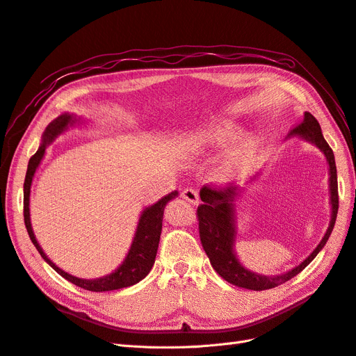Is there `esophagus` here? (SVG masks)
Here are the masks:
<instances>
[{"label": "esophagus", "mask_w": 356, "mask_h": 356, "mask_svg": "<svg viewBox=\"0 0 356 356\" xmlns=\"http://www.w3.org/2000/svg\"><path fill=\"white\" fill-rule=\"evenodd\" d=\"M181 197L190 202L191 204H197L199 203V191L193 187H187L181 191Z\"/></svg>", "instance_id": "obj_1"}]
</instances>
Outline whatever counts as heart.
Segmentation results:
<instances>
[{
  "label": "heart",
  "instance_id": "b5f03b06",
  "mask_svg": "<svg viewBox=\"0 0 356 356\" xmlns=\"http://www.w3.org/2000/svg\"><path fill=\"white\" fill-rule=\"evenodd\" d=\"M233 136H234V129L230 124L227 123L215 124L209 129L208 132L191 138L188 143V149L190 152H199V149L204 147L221 145L225 141L232 139ZM254 153H255V148L252 143H241L239 145H236L229 153L227 159L224 160L222 166L218 170V177L224 181H227V179H233L236 177L243 175L248 170V168H250L252 163Z\"/></svg>",
  "mask_w": 356,
  "mask_h": 356
}]
</instances>
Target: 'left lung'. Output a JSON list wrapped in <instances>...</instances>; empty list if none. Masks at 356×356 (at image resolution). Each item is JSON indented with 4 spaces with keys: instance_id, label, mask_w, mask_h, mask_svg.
Returning a JSON list of instances; mask_svg holds the SVG:
<instances>
[{
    "instance_id": "1",
    "label": "left lung",
    "mask_w": 356,
    "mask_h": 356,
    "mask_svg": "<svg viewBox=\"0 0 356 356\" xmlns=\"http://www.w3.org/2000/svg\"><path fill=\"white\" fill-rule=\"evenodd\" d=\"M288 136H300L306 141L315 144L322 153L325 154L328 166H330V193H331V221L328 230L324 238L315 248L306 260L294 267L284 275L277 276H263L254 273L245 268L236 257L233 251V243L236 238V225H234V200L239 196L238 187H209L203 186L200 190L202 204L197 208V220H199V234L200 242L204 252H207L209 261L217 272L225 281L246 289L264 291L281 285L289 279L298 275L310 261L319 254L322 248L325 246L330 234L334 229L339 211V187H337V169L334 153L328 143L324 139L321 132V126L316 118L310 113H305L303 118L296 127L288 134Z\"/></svg>"
}]
</instances>
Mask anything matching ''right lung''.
Wrapping results in <instances>:
<instances>
[{"label":"right lung","instance_id":"obj_1","mask_svg":"<svg viewBox=\"0 0 356 356\" xmlns=\"http://www.w3.org/2000/svg\"><path fill=\"white\" fill-rule=\"evenodd\" d=\"M71 123H74V118L70 114H62L56 118V120H53L46 127L44 134H42V143L38 148V152L29 159L26 177L24 182V218H25L28 234L32 243H34V246L37 248V251L40 252V255L44 258V260L55 268L62 277H65L67 281H70L74 285L89 289V291H95V293H102V291H113V289H120V288L135 285L139 281H143V279L149 273V270H152L156 260L159 241H160L161 222H163V211H165L166 203L178 195L177 191L169 193L168 196L161 197L157 203L152 204V207H148L143 211L141 217H139L134 242L131 245V250H129L124 258V261L118 266L113 273L98 279H80L67 272H63L62 268H59L50 260V258H47L44 251H42L41 246L38 245L34 232H32L31 218H29V195H31L32 178H34V174L40 165V161L42 156H44L46 147L58 135H60L63 131H65L68 124Z\"/></svg>","mask_w":356,"mask_h":356}]
</instances>
